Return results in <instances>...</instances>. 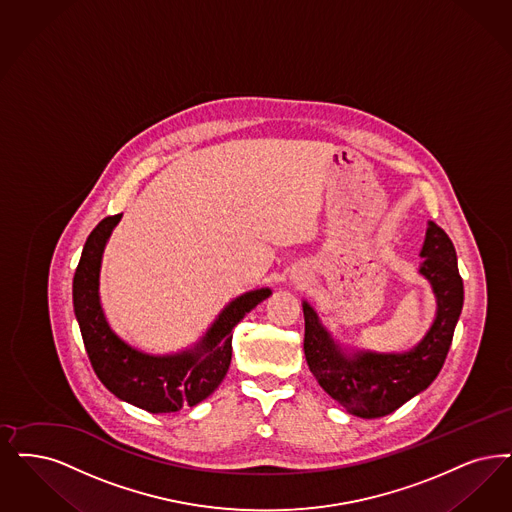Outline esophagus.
<instances>
[{
    "mask_svg": "<svg viewBox=\"0 0 512 512\" xmlns=\"http://www.w3.org/2000/svg\"><path fill=\"white\" fill-rule=\"evenodd\" d=\"M293 282H295L299 287L310 286V282H312V274H310L308 270H299L297 274H293Z\"/></svg>",
    "mask_w": 512,
    "mask_h": 512,
    "instance_id": "1",
    "label": "esophagus"
}]
</instances>
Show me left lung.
Returning <instances> with one entry per match:
<instances>
[{
    "instance_id": "1",
    "label": "left lung",
    "mask_w": 512,
    "mask_h": 512,
    "mask_svg": "<svg viewBox=\"0 0 512 512\" xmlns=\"http://www.w3.org/2000/svg\"><path fill=\"white\" fill-rule=\"evenodd\" d=\"M419 274L436 297V316L425 337L404 352H373L343 348L324 328L316 310L303 301L305 356L318 385L348 413L385 417L423 392L446 362L453 331L463 308V280L450 236L429 221L419 253Z\"/></svg>"
}]
</instances>
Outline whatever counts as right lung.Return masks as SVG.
I'll return each mask as SVG.
<instances>
[{
	"label": "right lung",
	"mask_w": 512,
	"mask_h": 512,
	"mask_svg": "<svg viewBox=\"0 0 512 512\" xmlns=\"http://www.w3.org/2000/svg\"><path fill=\"white\" fill-rule=\"evenodd\" d=\"M120 219L122 213L93 228L74 274V314L87 356L104 387L127 404L150 413L192 408L225 379L232 360V329L272 291L261 287L230 301L194 347L175 354H146L131 347L108 326L99 297L104 247Z\"/></svg>",
	"instance_id": "obj_1"
}]
</instances>
